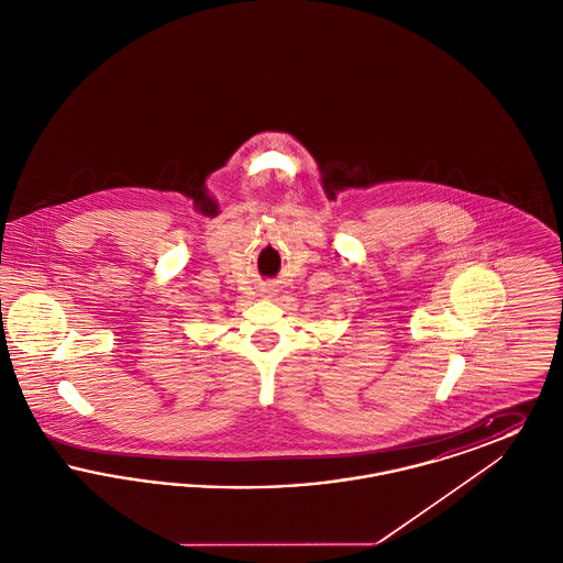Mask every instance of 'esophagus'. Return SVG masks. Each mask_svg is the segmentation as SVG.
Returning a JSON list of instances; mask_svg holds the SVG:
<instances>
[{
  "label": "esophagus",
  "mask_w": 563,
  "mask_h": 563,
  "mask_svg": "<svg viewBox=\"0 0 563 563\" xmlns=\"http://www.w3.org/2000/svg\"><path fill=\"white\" fill-rule=\"evenodd\" d=\"M274 294H276V291H274L272 287H264V289H262V295H264V297H274Z\"/></svg>",
  "instance_id": "obj_1"
}]
</instances>
